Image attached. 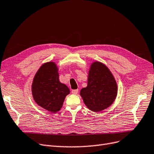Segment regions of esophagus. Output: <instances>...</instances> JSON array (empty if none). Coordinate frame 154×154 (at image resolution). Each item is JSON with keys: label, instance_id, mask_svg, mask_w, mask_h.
<instances>
[{"label": "esophagus", "instance_id": "1", "mask_svg": "<svg viewBox=\"0 0 154 154\" xmlns=\"http://www.w3.org/2000/svg\"><path fill=\"white\" fill-rule=\"evenodd\" d=\"M78 92H79V90H73L72 91V93L73 94H74V95H77V94L78 93Z\"/></svg>", "mask_w": 154, "mask_h": 154}]
</instances>
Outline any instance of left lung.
I'll return each instance as SVG.
<instances>
[{
    "instance_id": "obj_1",
    "label": "left lung",
    "mask_w": 154,
    "mask_h": 154,
    "mask_svg": "<svg viewBox=\"0 0 154 154\" xmlns=\"http://www.w3.org/2000/svg\"><path fill=\"white\" fill-rule=\"evenodd\" d=\"M117 84L109 68L100 62L91 64L88 73V86L80 95L87 107L100 112L109 107L117 95Z\"/></svg>"
}]
</instances>
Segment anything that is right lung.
Masks as SVG:
<instances>
[{"label":"right lung","instance_id":"obj_1","mask_svg":"<svg viewBox=\"0 0 154 154\" xmlns=\"http://www.w3.org/2000/svg\"><path fill=\"white\" fill-rule=\"evenodd\" d=\"M69 88L59 80L56 63L48 62L39 68L34 77L32 94L38 105L51 112L61 109Z\"/></svg>","mask_w":154,"mask_h":154}]
</instances>
